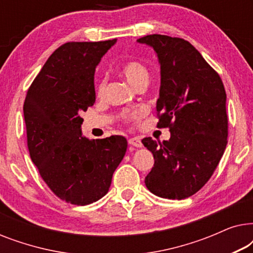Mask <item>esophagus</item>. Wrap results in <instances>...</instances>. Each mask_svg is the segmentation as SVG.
<instances>
[{
  "label": "esophagus",
  "instance_id": "obj_1",
  "mask_svg": "<svg viewBox=\"0 0 253 253\" xmlns=\"http://www.w3.org/2000/svg\"><path fill=\"white\" fill-rule=\"evenodd\" d=\"M129 144L132 145V146H134V147H141V146H143V144H141L140 138H138V137L130 138V139H129Z\"/></svg>",
  "mask_w": 253,
  "mask_h": 253
}]
</instances>
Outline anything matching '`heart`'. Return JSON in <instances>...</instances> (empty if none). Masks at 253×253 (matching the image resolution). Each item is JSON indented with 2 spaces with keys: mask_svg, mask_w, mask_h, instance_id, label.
<instances>
[{
  "mask_svg": "<svg viewBox=\"0 0 253 253\" xmlns=\"http://www.w3.org/2000/svg\"><path fill=\"white\" fill-rule=\"evenodd\" d=\"M120 72L122 74L124 78L130 83L131 85L134 86L136 88H139L141 86H146L150 79V71L148 68L145 65L143 62L139 60H129L121 65ZM106 91V79L103 78L99 82L96 86V94L98 96H102ZM141 114L139 112H131L126 113L121 115V119L124 122L127 123L130 121L137 120Z\"/></svg>",
  "mask_w": 253,
  "mask_h": 253,
  "instance_id": "1",
  "label": "heart"
}]
</instances>
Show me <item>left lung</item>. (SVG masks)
<instances>
[{
	"label": "left lung",
	"instance_id": "1",
	"mask_svg": "<svg viewBox=\"0 0 253 253\" xmlns=\"http://www.w3.org/2000/svg\"><path fill=\"white\" fill-rule=\"evenodd\" d=\"M153 47L161 69L158 127L170 139L141 140L153 153L147 189L167 199H185L213 175L227 146L226 91L220 76L189 41L161 34L137 40Z\"/></svg>",
	"mask_w": 253,
	"mask_h": 253
}]
</instances>
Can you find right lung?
Wrapping results in <instances>:
<instances>
[{
    "instance_id": "1",
    "label": "right lung",
    "mask_w": 253,
    "mask_h": 253,
    "mask_svg": "<svg viewBox=\"0 0 253 253\" xmlns=\"http://www.w3.org/2000/svg\"><path fill=\"white\" fill-rule=\"evenodd\" d=\"M115 42L62 44L31 84L24 102L30 157L48 188L72 205L102 198L126 152L122 136L89 140L81 129V114L95 102V68Z\"/></svg>"
}]
</instances>
